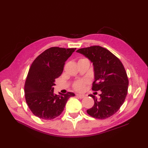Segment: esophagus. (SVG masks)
<instances>
[{
    "label": "esophagus",
    "mask_w": 148,
    "mask_h": 148,
    "mask_svg": "<svg viewBox=\"0 0 148 148\" xmlns=\"http://www.w3.org/2000/svg\"><path fill=\"white\" fill-rule=\"evenodd\" d=\"M76 96H77V97L80 98V99H83V98L84 97V95H79V94H77V95H76Z\"/></svg>",
    "instance_id": "1"
}]
</instances>
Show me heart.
<instances>
[{
  "mask_svg": "<svg viewBox=\"0 0 148 148\" xmlns=\"http://www.w3.org/2000/svg\"><path fill=\"white\" fill-rule=\"evenodd\" d=\"M82 59H82L80 60H82ZM85 84H86V82L82 81V80L77 81L76 82H75L74 84H73V88L75 89V90L81 91H82L84 89Z\"/></svg>",
  "mask_w": 148,
  "mask_h": 148,
  "instance_id": "1",
  "label": "heart"
}]
</instances>
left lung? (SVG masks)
<instances>
[{"instance_id": "obj_1", "label": "left lung", "mask_w": 148, "mask_h": 148, "mask_svg": "<svg viewBox=\"0 0 148 148\" xmlns=\"http://www.w3.org/2000/svg\"><path fill=\"white\" fill-rule=\"evenodd\" d=\"M91 60L94 66L95 81L92 89L100 90L99 99L92 95L95 104L87 113L91 117L105 119L119 110L126 98L128 79L121 61L106 48L93 46L77 51Z\"/></svg>"}]
</instances>
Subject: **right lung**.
Here are the masks:
<instances>
[{
  "label": "right lung",
  "mask_w": 148,
  "mask_h": 148,
  "mask_svg": "<svg viewBox=\"0 0 148 148\" xmlns=\"http://www.w3.org/2000/svg\"><path fill=\"white\" fill-rule=\"evenodd\" d=\"M76 48H49L31 64L25 84L26 102L32 113L39 119L52 120L63 112L73 92L57 95L53 93L56 79L64 70L65 61Z\"/></svg>",
  "instance_id": "add662e5"
}]
</instances>
